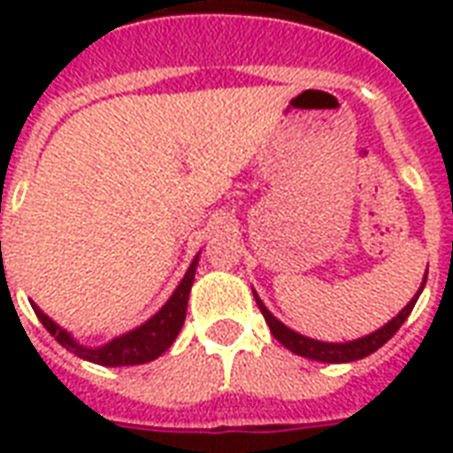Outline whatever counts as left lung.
<instances>
[{"label":"left lung","instance_id":"8db88e82","mask_svg":"<svg viewBox=\"0 0 453 453\" xmlns=\"http://www.w3.org/2000/svg\"><path fill=\"white\" fill-rule=\"evenodd\" d=\"M426 280H428V273H426V277H423V284H421V289H418V294H416V296L411 298L404 308H402L400 315L393 317L390 322L383 324L380 329H376L373 334H369V336H362L357 338V341H348V343H324V341H315V338L296 334V331L289 329V326H284V324L280 322V319H277V317L265 308V305H263V301L258 298L256 291H254V298L256 303H258V308H261L263 317H265V322H268L270 331H273V336H275L277 341L287 348V350L296 352V355H301V357L326 362V365H343V362H355V359H362L366 357V355H372V352L379 350L380 345H386L388 341L397 334V329L404 324V319L411 315V310H414L416 301H418L423 287H426Z\"/></svg>","mask_w":453,"mask_h":453}]
</instances>
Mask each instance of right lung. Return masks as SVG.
<instances>
[{
	"mask_svg": "<svg viewBox=\"0 0 453 453\" xmlns=\"http://www.w3.org/2000/svg\"><path fill=\"white\" fill-rule=\"evenodd\" d=\"M199 256H195V261L190 263V268L176 287V291L171 294V298L162 305V310L152 315L145 324H141L138 329L124 334V336L112 338L110 343L101 345V348H87L80 345L63 326L53 322L51 317L44 315L42 310L32 303L35 315L39 317V322L44 324L46 331L56 336L63 348L74 352L77 357L94 362V365L103 366H129V365H145L152 362L162 355L164 350H169L171 343L176 341L178 331L185 322V310H188V298H190V287L195 282V270H197Z\"/></svg>",
	"mask_w": 453,
	"mask_h": 453,
	"instance_id": "right-lung-1",
	"label": "right lung"
}]
</instances>
